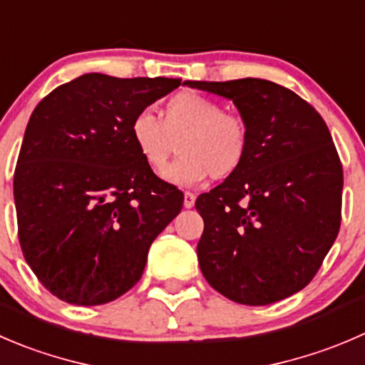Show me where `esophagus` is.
<instances>
[{
  "label": "esophagus",
  "mask_w": 365,
  "mask_h": 365,
  "mask_svg": "<svg viewBox=\"0 0 365 365\" xmlns=\"http://www.w3.org/2000/svg\"><path fill=\"white\" fill-rule=\"evenodd\" d=\"M194 201H196V196L192 192H185L183 194V207L185 208H192Z\"/></svg>",
  "instance_id": "esophagus-1"
}]
</instances>
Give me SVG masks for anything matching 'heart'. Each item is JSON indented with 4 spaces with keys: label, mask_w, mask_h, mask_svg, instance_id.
<instances>
[{
    "label": "heart",
    "mask_w": 365,
    "mask_h": 365,
    "mask_svg": "<svg viewBox=\"0 0 365 365\" xmlns=\"http://www.w3.org/2000/svg\"><path fill=\"white\" fill-rule=\"evenodd\" d=\"M130 137L151 171L164 169L180 140L178 160L164 171L168 182L196 187L212 176L225 180L239 171L247 153V126L242 118L222 112L221 103L197 93H180L164 107L162 121L140 110L130 123Z\"/></svg>",
    "instance_id": "heart-1"
}]
</instances>
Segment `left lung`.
I'll list each match as a JSON object with an SVG mask.
<instances>
[{
  "instance_id": "8db88e82",
  "label": "left lung",
  "mask_w": 365,
  "mask_h": 365,
  "mask_svg": "<svg viewBox=\"0 0 365 365\" xmlns=\"http://www.w3.org/2000/svg\"><path fill=\"white\" fill-rule=\"evenodd\" d=\"M183 83L233 101L250 139L239 171L196 200L205 280L251 307L296 294L316 277L341 228L342 165L327 123L269 80Z\"/></svg>"
}]
</instances>
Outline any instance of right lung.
Returning <instances> with one entry per match:
<instances>
[{"mask_svg": "<svg viewBox=\"0 0 365 365\" xmlns=\"http://www.w3.org/2000/svg\"><path fill=\"white\" fill-rule=\"evenodd\" d=\"M180 85L87 73L31 112L14 175L19 242L62 302L103 305L130 291L182 210V190L148 168L130 137L135 114Z\"/></svg>", "mask_w": 365, "mask_h": 365, "instance_id": "right-lung-1", "label": "right lung"}]
</instances>
